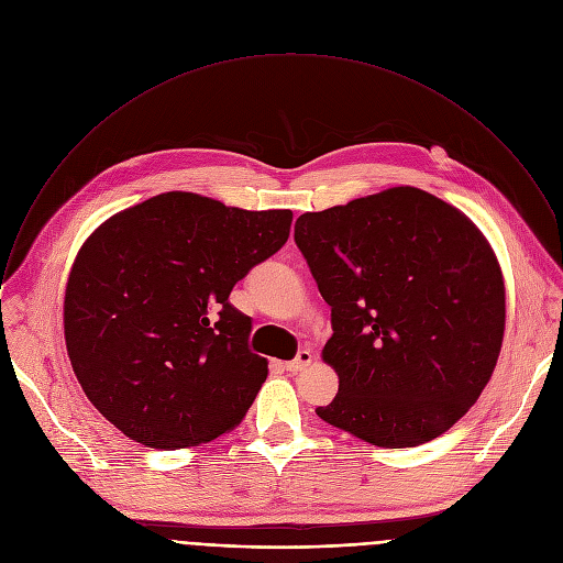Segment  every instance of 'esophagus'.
I'll return each instance as SVG.
<instances>
[{"label": "esophagus", "mask_w": 563, "mask_h": 563, "mask_svg": "<svg viewBox=\"0 0 563 563\" xmlns=\"http://www.w3.org/2000/svg\"><path fill=\"white\" fill-rule=\"evenodd\" d=\"M311 361H313L311 352H309V350H300V352H298V356H296L294 361L285 363V369H287V372H291V374H298V372H302Z\"/></svg>", "instance_id": "1"}]
</instances>
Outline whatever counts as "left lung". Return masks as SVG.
<instances>
[{
    "instance_id": "left-lung-1",
    "label": "left lung",
    "mask_w": 563,
    "mask_h": 563,
    "mask_svg": "<svg viewBox=\"0 0 563 563\" xmlns=\"http://www.w3.org/2000/svg\"><path fill=\"white\" fill-rule=\"evenodd\" d=\"M294 240L332 307L323 361L339 391L316 415L378 448L448 432L504 343L506 287L486 235L445 200L391 187L302 213Z\"/></svg>"
}]
</instances>
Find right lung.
I'll return each instance as SVG.
<instances>
[{
  "mask_svg": "<svg viewBox=\"0 0 563 563\" xmlns=\"http://www.w3.org/2000/svg\"><path fill=\"white\" fill-rule=\"evenodd\" d=\"M289 209L247 211L189 191L104 220L64 294L70 367L96 410L155 450L209 443L245 419L267 378L233 285L289 238Z\"/></svg>",
  "mask_w": 563,
  "mask_h": 563,
  "instance_id": "1",
  "label": "right lung"
}]
</instances>
